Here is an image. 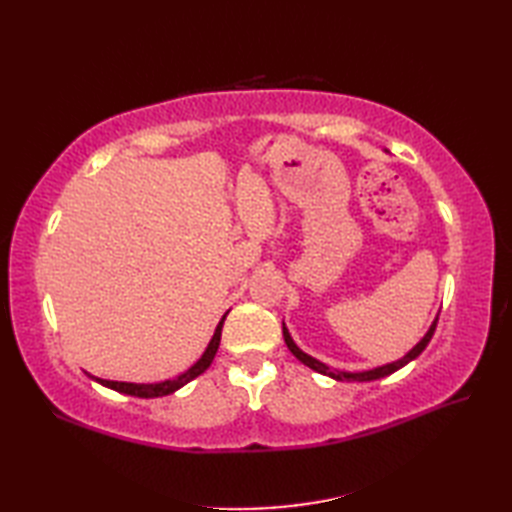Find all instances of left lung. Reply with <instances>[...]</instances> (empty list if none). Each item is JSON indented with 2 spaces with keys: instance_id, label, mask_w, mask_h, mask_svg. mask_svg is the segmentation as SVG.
<instances>
[{
  "instance_id": "8db88e82",
  "label": "left lung",
  "mask_w": 512,
  "mask_h": 512,
  "mask_svg": "<svg viewBox=\"0 0 512 512\" xmlns=\"http://www.w3.org/2000/svg\"><path fill=\"white\" fill-rule=\"evenodd\" d=\"M436 325H438V319L431 323L429 332L422 336L420 343H418L416 347H413V350H409L405 356H402L400 361L387 363V365H383V367L367 369V372H336V369H330L325 363L317 361V358H312V356H308L306 352H301L299 347H297V343L292 341V336H290V332H288V328H286V323H284V341H286V345H288V350H290L292 354H295L303 365H308L310 369H314V372H319V374H323V376H330V378H334V380H358V383H365V380H376V378H385V376H389V374H394V372H398L400 367H405L407 363H411L413 358H418V356L422 354L424 347L429 345L433 332H436Z\"/></svg>"
}]
</instances>
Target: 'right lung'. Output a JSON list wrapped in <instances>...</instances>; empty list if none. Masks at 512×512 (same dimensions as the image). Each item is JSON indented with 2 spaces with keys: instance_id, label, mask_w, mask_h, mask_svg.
<instances>
[{
  "instance_id": "obj_1",
  "label": "right lung",
  "mask_w": 512,
  "mask_h": 512,
  "mask_svg": "<svg viewBox=\"0 0 512 512\" xmlns=\"http://www.w3.org/2000/svg\"><path fill=\"white\" fill-rule=\"evenodd\" d=\"M224 319H226V314L222 317V321L217 323V328H215V334H213V339L209 341V345H206V350H204V354L200 356V361L195 363L193 367H189L187 372L184 374H180V376H176V378H171V380H162V383H118V380H105V378H96V376H90L92 380H96V383H101V385H105V387H110V389H114V391H121V394H127V396H138V398H158V396H169V394H173V391H178L180 387H184L187 383H191L193 378H198L200 374H204L206 369H209V365L213 363V358H215V352H217V347H220V339H222V325H224Z\"/></svg>"
}]
</instances>
